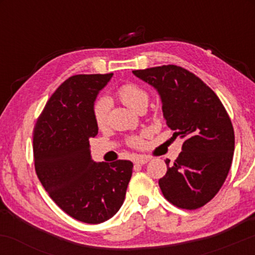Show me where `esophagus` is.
Listing matches in <instances>:
<instances>
[{
  "instance_id": "1",
  "label": "esophagus",
  "mask_w": 255,
  "mask_h": 255,
  "mask_svg": "<svg viewBox=\"0 0 255 255\" xmlns=\"http://www.w3.org/2000/svg\"><path fill=\"white\" fill-rule=\"evenodd\" d=\"M150 160V158L146 157V156H140V157H136L135 159H134V164L136 165H142V164H146V163Z\"/></svg>"
}]
</instances>
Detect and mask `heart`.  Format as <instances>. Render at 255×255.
<instances>
[{"instance_id":"b5f03b06","label":"heart","mask_w":255,"mask_h":255,"mask_svg":"<svg viewBox=\"0 0 255 255\" xmlns=\"http://www.w3.org/2000/svg\"><path fill=\"white\" fill-rule=\"evenodd\" d=\"M115 96L121 103L127 105L131 110H144L148 103V93L146 90L136 84H122L115 90ZM110 102L105 97L98 98L93 103L92 116L98 128H103L107 125L108 115H109ZM127 144L130 147L139 148L144 145V134H136L127 137Z\"/></svg>"}]
</instances>
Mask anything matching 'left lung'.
Returning <instances> with one entry per match:
<instances>
[{"label": "left lung", "instance_id": "obj_1", "mask_svg": "<svg viewBox=\"0 0 255 255\" xmlns=\"http://www.w3.org/2000/svg\"><path fill=\"white\" fill-rule=\"evenodd\" d=\"M157 89L166 125L183 137L180 156L159 178L160 191L180 209L197 210L209 203L223 186L233 163L235 134L233 124L213 91L180 66L133 71Z\"/></svg>", "mask_w": 255, "mask_h": 255}]
</instances>
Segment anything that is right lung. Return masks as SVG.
<instances>
[{"label":"right lung","mask_w":255,"mask_h":255,"mask_svg":"<svg viewBox=\"0 0 255 255\" xmlns=\"http://www.w3.org/2000/svg\"><path fill=\"white\" fill-rule=\"evenodd\" d=\"M113 77L79 74L52 93L33 130L36 174L55 204L77 221L99 224L124 204L133 163H96L90 137L98 134L92 116L96 97Z\"/></svg>","instance_id":"right-lung-1"}]
</instances>
